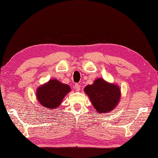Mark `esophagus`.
Instances as JSON below:
<instances>
[{
	"mask_svg": "<svg viewBox=\"0 0 158 158\" xmlns=\"http://www.w3.org/2000/svg\"><path fill=\"white\" fill-rule=\"evenodd\" d=\"M75 89H76V91H79V90H80V89H81L80 85H79V84H75Z\"/></svg>",
	"mask_w": 158,
	"mask_h": 158,
	"instance_id": "1",
	"label": "esophagus"
}]
</instances>
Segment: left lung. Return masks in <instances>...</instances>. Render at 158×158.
Listing matches in <instances>:
<instances>
[{
	"mask_svg": "<svg viewBox=\"0 0 158 158\" xmlns=\"http://www.w3.org/2000/svg\"><path fill=\"white\" fill-rule=\"evenodd\" d=\"M84 91L99 114H107L118 106L121 97L120 89L103 79H97L94 84L85 87Z\"/></svg>",
	"mask_w": 158,
	"mask_h": 158,
	"instance_id": "left-lung-1",
	"label": "left lung"
}]
</instances>
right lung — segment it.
<instances>
[{
  "label": "right lung",
  "instance_id": "1",
  "mask_svg": "<svg viewBox=\"0 0 158 158\" xmlns=\"http://www.w3.org/2000/svg\"><path fill=\"white\" fill-rule=\"evenodd\" d=\"M70 87L56 79H51L48 82L37 88V98L39 103L47 109L57 108L69 92Z\"/></svg>",
  "mask_w": 158,
  "mask_h": 158
}]
</instances>
